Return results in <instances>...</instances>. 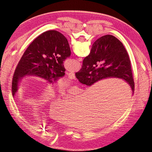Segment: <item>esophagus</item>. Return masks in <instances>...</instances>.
<instances>
[{"mask_svg": "<svg viewBox=\"0 0 152 152\" xmlns=\"http://www.w3.org/2000/svg\"><path fill=\"white\" fill-rule=\"evenodd\" d=\"M68 76L69 79H75V73H73V72L68 73Z\"/></svg>", "mask_w": 152, "mask_h": 152, "instance_id": "1", "label": "esophagus"}]
</instances>
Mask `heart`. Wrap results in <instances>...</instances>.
I'll use <instances>...</instances> for the list:
<instances>
[{"instance_id":"obj_1","label":"heart","mask_w":152,"mask_h":152,"mask_svg":"<svg viewBox=\"0 0 152 152\" xmlns=\"http://www.w3.org/2000/svg\"><path fill=\"white\" fill-rule=\"evenodd\" d=\"M56 90L54 88H50L49 89L46 93H45V94H46V96L48 98H52L53 96L56 95Z\"/></svg>"}]
</instances>
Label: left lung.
<instances>
[{
  "label": "left lung",
  "instance_id": "8db88e82",
  "mask_svg": "<svg viewBox=\"0 0 152 152\" xmlns=\"http://www.w3.org/2000/svg\"><path fill=\"white\" fill-rule=\"evenodd\" d=\"M71 50L66 38L56 30H49L37 37L23 54L12 78V94L18 89V82L25 75H35L50 83L65 75V59Z\"/></svg>",
  "mask_w": 152,
  "mask_h": 152
}]
</instances>
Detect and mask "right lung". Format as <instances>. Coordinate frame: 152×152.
Returning a JSON list of instances; mask_svg holds the SVG:
<instances>
[{
    "label": "right lung",
    "mask_w": 152,
    "mask_h": 152,
    "mask_svg": "<svg viewBox=\"0 0 152 152\" xmlns=\"http://www.w3.org/2000/svg\"><path fill=\"white\" fill-rule=\"evenodd\" d=\"M75 76L80 83L89 86L106 78H120L130 85L133 93L134 91L129 54L121 41L111 35L95 41Z\"/></svg>",
    "instance_id": "right-lung-1"
}]
</instances>
